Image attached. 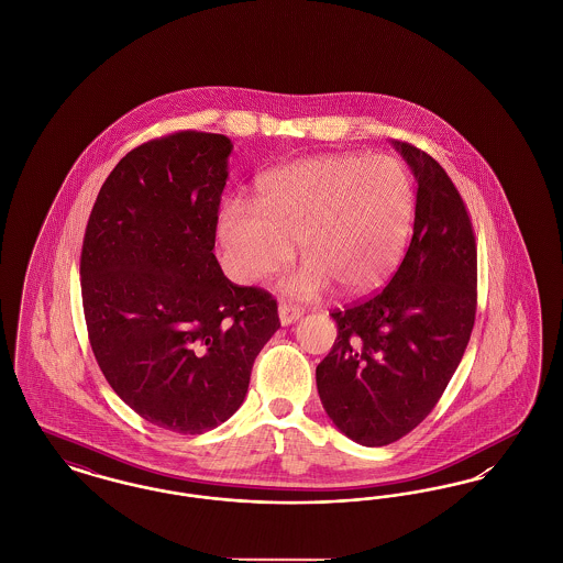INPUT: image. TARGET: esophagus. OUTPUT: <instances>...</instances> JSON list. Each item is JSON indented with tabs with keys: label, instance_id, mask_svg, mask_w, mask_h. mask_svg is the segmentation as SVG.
<instances>
[{
	"label": "esophagus",
	"instance_id": "34e87169",
	"mask_svg": "<svg viewBox=\"0 0 563 563\" xmlns=\"http://www.w3.org/2000/svg\"><path fill=\"white\" fill-rule=\"evenodd\" d=\"M299 317H301V308L299 306H295V303H287V301H283L280 306H278V319H280V324H291V322L299 321Z\"/></svg>",
	"mask_w": 563,
	"mask_h": 563
}]
</instances>
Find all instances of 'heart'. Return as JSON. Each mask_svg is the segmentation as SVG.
<instances>
[{"instance_id":"heart-1","label":"heart","mask_w":563,"mask_h":563,"mask_svg":"<svg viewBox=\"0 0 563 563\" xmlns=\"http://www.w3.org/2000/svg\"><path fill=\"white\" fill-rule=\"evenodd\" d=\"M416 213V184L395 156L322 154L260 179L257 207L230 200L217 217L223 266L239 283L274 276L294 255L287 289L317 295L379 289L399 266Z\"/></svg>"}]
</instances>
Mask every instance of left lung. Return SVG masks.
<instances>
[{
  "mask_svg": "<svg viewBox=\"0 0 563 563\" xmlns=\"http://www.w3.org/2000/svg\"><path fill=\"white\" fill-rule=\"evenodd\" d=\"M418 181L413 236L401 266L374 297L333 310L338 338L317 388L349 439L382 448L416 429L441 399L477 312L473 223L441 164L395 141Z\"/></svg>",
  "mask_w": 563,
  "mask_h": 563,
  "instance_id": "left-lung-1",
  "label": "left lung"
}]
</instances>
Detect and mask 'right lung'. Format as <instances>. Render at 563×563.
<instances>
[{"instance_id": "right-lung-1", "label": "right lung", "mask_w": 563, "mask_h": 563, "mask_svg": "<svg viewBox=\"0 0 563 563\" xmlns=\"http://www.w3.org/2000/svg\"><path fill=\"white\" fill-rule=\"evenodd\" d=\"M232 141L181 131L109 173L81 244V303L115 395L161 429L200 434L244 401L276 299L228 280L214 232Z\"/></svg>"}]
</instances>
